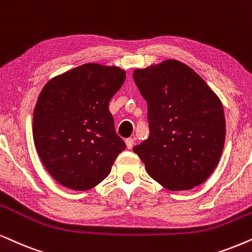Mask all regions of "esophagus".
Instances as JSON below:
<instances>
[{
    "label": "esophagus",
    "instance_id": "34e87169",
    "mask_svg": "<svg viewBox=\"0 0 252 252\" xmlns=\"http://www.w3.org/2000/svg\"><path fill=\"white\" fill-rule=\"evenodd\" d=\"M126 148H128V149H132L133 148V139L132 138L126 139Z\"/></svg>",
    "mask_w": 252,
    "mask_h": 252
}]
</instances>
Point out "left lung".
Segmentation results:
<instances>
[{"label": "left lung", "instance_id": "left-lung-1", "mask_svg": "<svg viewBox=\"0 0 252 252\" xmlns=\"http://www.w3.org/2000/svg\"><path fill=\"white\" fill-rule=\"evenodd\" d=\"M148 102L149 138L133 146L149 176L170 190L208 179L225 141L221 100L186 63L174 59L133 71Z\"/></svg>", "mask_w": 252, "mask_h": 252}]
</instances>
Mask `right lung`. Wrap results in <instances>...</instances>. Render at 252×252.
<instances>
[{"label": "right lung", "mask_w": 252, "mask_h": 252, "mask_svg": "<svg viewBox=\"0 0 252 252\" xmlns=\"http://www.w3.org/2000/svg\"><path fill=\"white\" fill-rule=\"evenodd\" d=\"M124 80V69L89 63L55 76L41 89L33 110V142L46 171L63 186L93 189L126 149L109 111Z\"/></svg>", "instance_id": "add662e5"}]
</instances>
